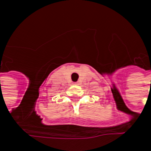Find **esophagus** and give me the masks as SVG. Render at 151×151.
Segmentation results:
<instances>
[{"mask_svg": "<svg viewBox=\"0 0 151 151\" xmlns=\"http://www.w3.org/2000/svg\"><path fill=\"white\" fill-rule=\"evenodd\" d=\"M73 85H77V82H75V83H73Z\"/></svg>", "mask_w": 151, "mask_h": 151, "instance_id": "esophagus-1", "label": "esophagus"}]
</instances>
